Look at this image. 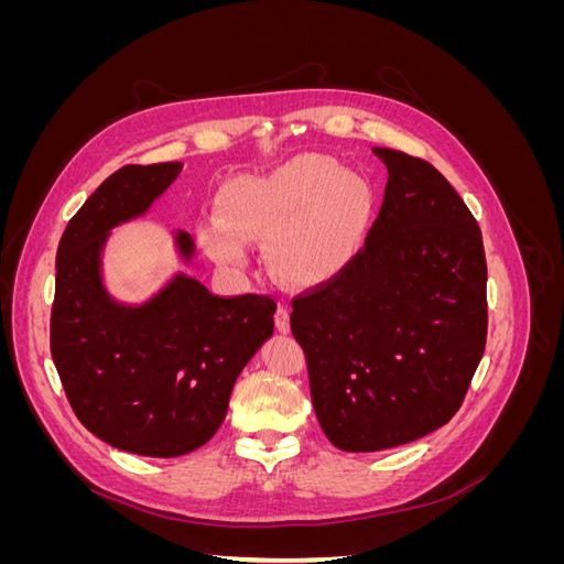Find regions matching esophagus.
Segmentation results:
<instances>
[{"label": "esophagus", "instance_id": "34e87169", "mask_svg": "<svg viewBox=\"0 0 564 564\" xmlns=\"http://www.w3.org/2000/svg\"><path fill=\"white\" fill-rule=\"evenodd\" d=\"M275 327H278L282 334H286L289 329H292V324H289V311H286V305H280V308H278V313H275Z\"/></svg>", "mask_w": 564, "mask_h": 564}]
</instances>
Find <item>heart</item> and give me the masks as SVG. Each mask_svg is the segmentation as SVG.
Here are the masks:
<instances>
[{
    "label": "heart",
    "mask_w": 564,
    "mask_h": 564,
    "mask_svg": "<svg viewBox=\"0 0 564 564\" xmlns=\"http://www.w3.org/2000/svg\"><path fill=\"white\" fill-rule=\"evenodd\" d=\"M371 209L369 185L336 160L305 152L265 174L235 178L220 218L202 224L216 261L242 265L247 240L265 237V263L289 284H317L348 261Z\"/></svg>",
    "instance_id": "1"
}]
</instances>
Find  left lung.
<instances>
[{"label": "left lung", "instance_id": "left-lung-1", "mask_svg": "<svg viewBox=\"0 0 564 564\" xmlns=\"http://www.w3.org/2000/svg\"><path fill=\"white\" fill-rule=\"evenodd\" d=\"M388 166L365 245L292 299L317 421L332 445L379 452L445 425L487 344V261L466 202L421 158Z\"/></svg>", "mask_w": 564, "mask_h": 564}]
</instances>
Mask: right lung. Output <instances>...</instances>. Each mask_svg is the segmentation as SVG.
I'll use <instances>...</instances> for the list:
<instances>
[{"label": "right lung", "mask_w": 564, "mask_h": 564, "mask_svg": "<svg viewBox=\"0 0 564 564\" xmlns=\"http://www.w3.org/2000/svg\"><path fill=\"white\" fill-rule=\"evenodd\" d=\"M181 169L127 164L96 187L61 237L51 305V357L84 429L117 449L158 458L214 437L278 308L268 294L216 296L183 275L141 308L106 294L98 272L106 232L143 214ZM178 247L193 253L187 232Z\"/></svg>", "instance_id": "right-lung-1"}]
</instances>
